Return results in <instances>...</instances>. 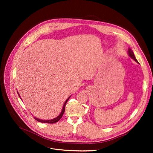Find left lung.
I'll return each instance as SVG.
<instances>
[{
    "mask_svg": "<svg viewBox=\"0 0 153 153\" xmlns=\"http://www.w3.org/2000/svg\"><path fill=\"white\" fill-rule=\"evenodd\" d=\"M128 54H129V55H130V57H131L136 62H138V61H137V59H136V58H135V56H134V53H133V51H132V50H131V49H129L128 50Z\"/></svg>",
    "mask_w": 153,
    "mask_h": 153,
    "instance_id": "obj_1",
    "label": "left lung"
}]
</instances>
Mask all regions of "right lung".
Listing matches in <instances>:
<instances>
[{
    "instance_id": "add662e5",
    "label": "right lung",
    "mask_w": 153,
    "mask_h": 153,
    "mask_svg": "<svg viewBox=\"0 0 153 153\" xmlns=\"http://www.w3.org/2000/svg\"><path fill=\"white\" fill-rule=\"evenodd\" d=\"M19 94V93H18ZM19 97H20V95H19ZM69 98H70V97L66 100V102H64V105H63V108H62V111H61V113L60 114V115L58 117H56V118H54V119H53V120H40V119H38V118H35V119L36 120V121H38V122H41V123H56V122H58L59 120L62 118V115H63V114L64 113V111H65V107H66V103H67V102L68 101V100L69 99Z\"/></svg>"
}]
</instances>
